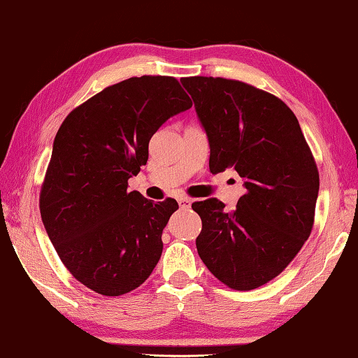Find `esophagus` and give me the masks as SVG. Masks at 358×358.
<instances>
[{
	"mask_svg": "<svg viewBox=\"0 0 358 358\" xmlns=\"http://www.w3.org/2000/svg\"><path fill=\"white\" fill-rule=\"evenodd\" d=\"M178 203H179V206L182 208V210H189V208L192 206V200H190V198H187V196H179Z\"/></svg>",
	"mask_w": 358,
	"mask_h": 358,
	"instance_id": "1",
	"label": "esophagus"
}]
</instances>
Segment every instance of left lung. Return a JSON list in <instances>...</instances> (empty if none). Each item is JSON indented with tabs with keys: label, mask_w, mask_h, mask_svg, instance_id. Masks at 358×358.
<instances>
[{
	"label": "left lung",
	"mask_w": 358,
	"mask_h": 358,
	"mask_svg": "<svg viewBox=\"0 0 358 358\" xmlns=\"http://www.w3.org/2000/svg\"><path fill=\"white\" fill-rule=\"evenodd\" d=\"M180 83L206 133L210 171L232 168L246 189L230 213L217 198L192 205L203 224L198 256L227 287L255 289L277 277L309 238L320 187L315 162L298 118L278 97L213 76Z\"/></svg>",
	"instance_id": "1"
}]
</instances>
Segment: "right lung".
<instances>
[{
	"label": "right lung",
	"instance_id": "obj_1",
	"mask_svg": "<svg viewBox=\"0 0 358 358\" xmlns=\"http://www.w3.org/2000/svg\"><path fill=\"white\" fill-rule=\"evenodd\" d=\"M190 107L173 76H134L60 124L41 187V219L64 266L99 294L129 293L160 261L163 229L178 201L128 192V179L147 163L160 126Z\"/></svg>",
	"mask_w": 358,
	"mask_h": 358
}]
</instances>
